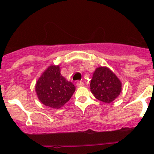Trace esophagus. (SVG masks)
I'll return each instance as SVG.
<instances>
[{"instance_id":"1","label":"esophagus","mask_w":154,"mask_h":154,"mask_svg":"<svg viewBox=\"0 0 154 154\" xmlns=\"http://www.w3.org/2000/svg\"><path fill=\"white\" fill-rule=\"evenodd\" d=\"M84 86V83L83 81H78L77 83V86L80 87V86Z\"/></svg>"}]
</instances>
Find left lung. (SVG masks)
Segmentation results:
<instances>
[{
	"instance_id": "obj_1",
	"label": "left lung",
	"mask_w": 154,
	"mask_h": 154,
	"mask_svg": "<svg viewBox=\"0 0 154 154\" xmlns=\"http://www.w3.org/2000/svg\"><path fill=\"white\" fill-rule=\"evenodd\" d=\"M94 97L104 103H111L122 91V83L108 68L99 67L93 74L90 83Z\"/></svg>"
}]
</instances>
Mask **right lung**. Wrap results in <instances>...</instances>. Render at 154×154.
<instances>
[{"instance_id": "1", "label": "right lung", "mask_w": 154, "mask_h": 154, "mask_svg": "<svg viewBox=\"0 0 154 154\" xmlns=\"http://www.w3.org/2000/svg\"><path fill=\"white\" fill-rule=\"evenodd\" d=\"M75 86L60 74L59 66H51L37 81L35 91L45 106L59 109L71 99Z\"/></svg>"}]
</instances>
